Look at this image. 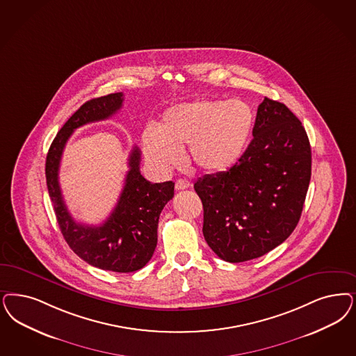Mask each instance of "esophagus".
Segmentation results:
<instances>
[{
    "label": "esophagus",
    "mask_w": 356,
    "mask_h": 356,
    "mask_svg": "<svg viewBox=\"0 0 356 356\" xmlns=\"http://www.w3.org/2000/svg\"><path fill=\"white\" fill-rule=\"evenodd\" d=\"M191 185L192 184H191L188 180L179 179V180H176V183H175V188H176V191H184V189H188Z\"/></svg>",
    "instance_id": "1"
}]
</instances>
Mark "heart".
Listing matches in <instances>:
<instances>
[{"label": "heart", "instance_id": "obj_1", "mask_svg": "<svg viewBox=\"0 0 356 356\" xmlns=\"http://www.w3.org/2000/svg\"><path fill=\"white\" fill-rule=\"evenodd\" d=\"M252 127L254 113L245 101L198 99L165 111L158 129L143 133V147L163 171L179 164L185 147L198 170L226 171L245 152Z\"/></svg>", "mask_w": 356, "mask_h": 356}]
</instances>
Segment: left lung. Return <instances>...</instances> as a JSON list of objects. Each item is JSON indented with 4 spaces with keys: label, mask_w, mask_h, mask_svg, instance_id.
I'll list each match as a JSON object with an SVG mask.
<instances>
[{
    "label": "left lung",
    "mask_w": 356,
    "mask_h": 356,
    "mask_svg": "<svg viewBox=\"0 0 356 356\" xmlns=\"http://www.w3.org/2000/svg\"><path fill=\"white\" fill-rule=\"evenodd\" d=\"M252 135L229 171L195 183L205 241L230 263L263 257L282 245L300 221L310 183L309 138L284 104L264 98Z\"/></svg>",
    "instance_id": "obj_1"
}]
</instances>
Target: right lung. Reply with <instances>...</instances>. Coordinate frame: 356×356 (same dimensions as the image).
Masks as SVG:
<instances>
[{
    "mask_svg": "<svg viewBox=\"0 0 356 356\" xmlns=\"http://www.w3.org/2000/svg\"><path fill=\"white\" fill-rule=\"evenodd\" d=\"M123 93H111L86 101L64 123L49 146L46 159L49 195L65 242L88 264L113 272H134L152 258L158 243V222L165 204L172 200L175 183H149L139 170L140 151L129 156L120 200L106 221L99 226L77 223L64 204L59 185V167L68 138L86 123L108 120L122 108Z\"/></svg>",
    "mask_w": 356,
    "mask_h": 356,
    "instance_id": "right-lung-1",
    "label": "right lung"
}]
</instances>
